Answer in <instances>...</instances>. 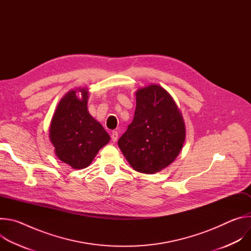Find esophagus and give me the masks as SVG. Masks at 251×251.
Listing matches in <instances>:
<instances>
[{
	"instance_id": "obj_1",
	"label": "esophagus",
	"mask_w": 251,
	"mask_h": 251,
	"mask_svg": "<svg viewBox=\"0 0 251 251\" xmlns=\"http://www.w3.org/2000/svg\"><path fill=\"white\" fill-rule=\"evenodd\" d=\"M117 139H118V132L117 131H112V133H111V140L113 142H116Z\"/></svg>"
}]
</instances>
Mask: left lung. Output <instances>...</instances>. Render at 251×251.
<instances>
[{
	"mask_svg": "<svg viewBox=\"0 0 251 251\" xmlns=\"http://www.w3.org/2000/svg\"><path fill=\"white\" fill-rule=\"evenodd\" d=\"M185 138V123L174 99L152 84L136 92L134 119L118 146L135 171L155 174L176 158Z\"/></svg>",
	"mask_w": 251,
	"mask_h": 251,
	"instance_id": "1",
	"label": "left lung"
}]
</instances>
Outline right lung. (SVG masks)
<instances>
[{"instance_id": "obj_1", "label": "right lung", "mask_w": 251, "mask_h": 251, "mask_svg": "<svg viewBox=\"0 0 251 251\" xmlns=\"http://www.w3.org/2000/svg\"><path fill=\"white\" fill-rule=\"evenodd\" d=\"M68 91L57 105L52 117L50 138L57 158L74 169L89 166L110 137L87 110L88 92Z\"/></svg>"}]
</instances>
